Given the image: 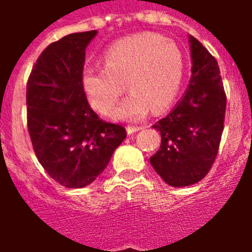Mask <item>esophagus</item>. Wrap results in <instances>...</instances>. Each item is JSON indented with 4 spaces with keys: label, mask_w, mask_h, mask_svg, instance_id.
Returning <instances> with one entry per match:
<instances>
[{
    "label": "esophagus",
    "mask_w": 252,
    "mask_h": 252,
    "mask_svg": "<svg viewBox=\"0 0 252 252\" xmlns=\"http://www.w3.org/2000/svg\"><path fill=\"white\" fill-rule=\"evenodd\" d=\"M142 126H129L128 128H126V132H128V134H133L136 133V132H138V130H141Z\"/></svg>",
    "instance_id": "esophagus-1"
}]
</instances>
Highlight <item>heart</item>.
I'll use <instances>...</instances> for the list:
<instances>
[{"instance_id": "heart-1", "label": "heart", "mask_w": 252, "mask_h": 252, "mask_svg": "<svg viewBox=\"0 0 252 252\" xmlns=\"http://www.w3.org/2000/svg\"><path fill=\"white\" fill-rule=\"evenodd\" d=\"M183 80V57L175 43L156 33H137L107 49L104 66L86 68L81 86L86 99L99 114H110L124 91L130 94L114 116L137 122L150 108L163 110L178 95Z\"/></svg>"}]
</instances>
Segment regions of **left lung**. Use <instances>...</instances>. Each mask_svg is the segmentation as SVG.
<instances>
[{
	"instance_id": "obj_1",
	"label": "left lung",
	"mask_w": 252,
	"mask_h": 252,
	"mask_svg": "<svg viewBox=\"0 0 252 252\" xmlns=\"http://www.w3.org/2000/svg\"><path fill=\"white\" fill-rule=\"evenodd\" d=\"M192 74L175 108L153 126L161 148L150 157L157 174L172 187L197 183L211 170L222 136L226 95L217 60L189 35Z\"/></svg>"
}]
</instances>
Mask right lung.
Here are the masks:
<instances>
[{
	"mask_svg": "<svg viewBox=\"0 0 252 252\" xmlns=\"http://www.w3.org/2000/svg\"><path fill=\"white\" fill-rule=\"evenodd\" d=\"M96 31L66 35L49 44L27 82V128L33 152L61 186L93 183L126 137V128L103 122L81 86L85 51Z\"/></svg>",
	"mask_w": 252,
	"mask_h": 252,
	"instance_id": "right-lung-1",
	"label": "right lung"
}]
</instances>
